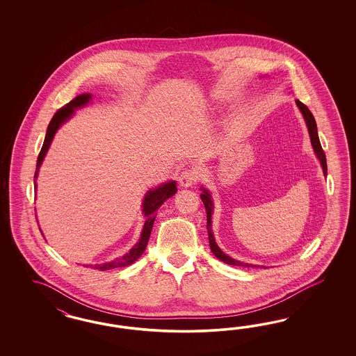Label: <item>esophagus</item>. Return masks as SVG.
<instances>
[{
	"instance_id": "1",
	"label": "esophagus",
	"mask_w": 356,
	"mask_h": 356,
	"mask_svg": "<svg viewBox=\"0 0 356 356\" xmlns=\"http://www.w3.org/2000/svg\"><path fill=\"white\" fill-rule=\"evenodd\" d=\"M197 180H198V173L193 168L184 170L183 172L180 173V177H179V183L185 188L193 186Z\"/></svg>"
}]
</instances>
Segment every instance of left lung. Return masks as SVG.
Listing matches in <instances>:
<instances>
[{
  "label": "left lung",
  "mask_w": 356,
  "mask_h": 356,
  "mask_svg": "<svg viewBox=\"0 0 356 356\" xmlns=\"http://www.w3.org/2000/svg\"><path fill=\"white\" fill-rule=\"evenodd\" d=\"M296 104L300 109V112L304 116V120L307 122V127H308V133H309V137H311V142H312V147L318 161L321 162L323 165V175L326 176L327 172V165H326V156H325V152H323V147H321V143H320V138H318V133H317V125H316V120L313 118L312 112L308 109V107L305 104H302L300 100L296 99ZM204 192L201 194V200L204 202L206 209V216H207V234H209V243H210V249L213 252V254L216 256V259L226 262L228 265H232V266H245V268H257L256 265H250V264H244V262H240L236 259H231L229 256H227L226 253H223L220 248L216 245V238L213 235V229H211V214H213V200H211V195L210 193L201 188Z\"/></svg>",
  "instance_id": "8db88e82"
}]
</instances>
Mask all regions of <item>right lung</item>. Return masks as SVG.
<instances>
[{
  "mask_svg": "<svg viewBox=\"0 0 356 356\" xmlns=\"http://www.w3.org/2000/svg\"><path fill=\"white\" fill-rule=\"evenodd\" d=\"M91 99V94H82V95H78L74 97L72 102H69L67 104H65L64 107L60 108L56 113H54V118L51 120L49 125H48V129H47V134H45V138H44L43 147L40 150V154L38 156V163H36V172H35V179L38 177V172H39V168L42 165L43 162L44 156L47 154V151L51 146V142L54 140V134L57 129L64 124L65 121L72 118V115L74 113V109L79 107H83L86 106L87 103L90 102ZM35 183V188H36V181L33 180ZM177 188H176V183L175 181H170V183L163 184L161 186L155 188L154 191H149L145 198H143V204H142V211L146 216V220H145V225H143V229H142V234H140V241L130 249L129 253L124 254L122 257L116 259L112 262H107V264H102V265H95L94 269L97 270H112L118 269V268H124V266H129L131 265L136 259H140L142 256V253L145 252L146 245L149 243V238H150L151 229H152V225H154V220H155V216H156V210L163 205V202L165 200H168L170 197H172L173 194L176 193Z\"/></svg>",
  "mask_w": 356,
  "mask_h": 356,
  "instance_id": "right-lung-1",
  "label": "right lung"
}]
</instances>
